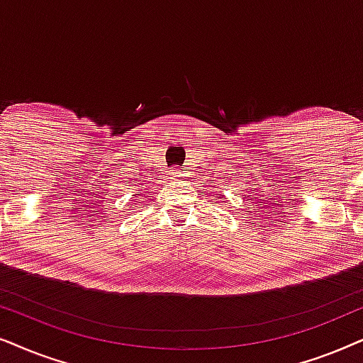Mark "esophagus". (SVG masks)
Wrapping results in <instances>:
<instances>
[{"instance_id":"34e87169","label":"esophagus","mask_w":363,"mask_h":363,"mask_svg":"<svg viewBox=\"0 0 363 363\" xmlns=\"http://www.w3.org/2000/svg\"><path fill=\"white\" fill-rule=\"evenodd\" d=\"M171 174H172L174 177H177V179H184L186 177V172L182 171V169H176V171L171 172Z\"/></svg>"}]
</instances>
